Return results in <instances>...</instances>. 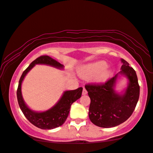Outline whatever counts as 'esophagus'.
Returning a JSON list of instances; mask_svg holds the SVG:
<instances>
[{
	"instance_id": "1",
	"label": "esophagus",
	"mask_w": 153,
	"mask_h": 153,
	"mask_svg": "<svg viewBox=\"0 0 153 153\" xmlns=\"http://www.w3.org/2000/svg\"><path fill=\"white\" fill-rule=\"evenodd\" d=\"M87 91H86V89L85 88H83V92H82V94L83 95H86L87 94Z\"/></svg>"
}]
</instances>
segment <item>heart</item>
Instances as JSON below:
<instances>
[{"label": "heart", "instance_id": "heart-1", "mask_svg": "<svg viewBox=\"0 0 153 153\" xmlns=\"http://www.w3.org/2000/svg\"><path fill=\"white\" fill-rule=\"evenodd\" d=\"M107 64L104 61H98L83 67L80 70L81 76L84 79H91L95 76L97 81H105L110 76V72L106 70Z\"/></svg>", "mask_w": 153, "mask_h": 153}]
</instances>
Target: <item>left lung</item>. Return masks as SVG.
<instances>
[{"label": "left lung", "mask_w": 153, "mask_h": 153, "mask_svg": "<svg viewBox=\"0 0 153 153\" xmlns=\"http://www.w3.org/2000/svg\"><path fill=\"white\" fill-rule=\"evenodd\" d=\"M121 60L120 73L126 75L129 81L124 95H119L114 90L118 74L104 83L85 85L91 98L89 118L98 127L109 128L124 123L132 114L139 100L140 86L135 70L126 60Z\"/></svg>", "instance_id": "left-lung-1"}]
</instances>
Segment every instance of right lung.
<instances>
[{
  "label": "right lung",
  "mask_w": 153,
  "mask_h": 153,
  "mask_svg": "<svg viewBox=\"0 0 153 153\" xmlns=\"http://www.w3.org/2000/svg\"><path fill=\"white\" fill-rule=\"evenodd\" d=\"M36 64H45L56 67L58 68H63V65L48 56H41L31 62L28 68L24 71L19 81V85L16 91V96L19 107L25 117L29 122L35 126L43 129H51L60 127L65 122L70 111L71 105L73 102L81 97L83 88H79L74 91H65L57 104L51 109L45 112L37 113L31 111L24 103L22 98V83L27 73Z\"/></svg>",
  "instance_id": "obj_1"
}]
</instances>
